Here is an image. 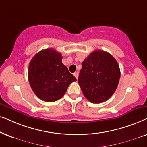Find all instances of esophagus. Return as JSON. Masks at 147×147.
<instances>
[{
    "mask_svg": "<svg viewBox=\"0 0 147 147\" xmlns=\"http://www.w3.org/2000/svg\"><path fill=\"white\" fill-rule=\"evenodd\" d=\"M74 76L76 77V79H78V77H79V73H78V72H76L74 73Z\"/></svg>",
    "mask_w": 147,
    "mask_h": 147,
    "instance_id": "1",
    "label": "esophagus"
}]
</instances>
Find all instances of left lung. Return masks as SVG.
Listing matches in <instances>:
<instances>
[{"instance_id":"left-lung-1","label":"left lung","mask_w":147,"mask_h":147,"mask_svg":"<svg viewBox=\"0 0 147 147\" xmlns=\"http://www.w3.org/2000/svg\"><path fill=\"white\" fill-rule=\"evenodd\" d=\"M120 78V67L116 60L108 52L95 50L82 62L78 82L87 99L93 103H99L111 97Z\"/></svg>"}]
</instances>
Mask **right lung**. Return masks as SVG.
<instances>
[{"label":"right lung","instance_id":"obj_1","mask_svg":"<svg viewBox=\"0 0 147 147\" xmlns=\"http://www.w3.org/2000/svg\"><path fill=\"white\" fill-rule=\"evenodd\" d=\"M62 54L52 48L37 53L29 65L28 79L36 96L54 102L65 94L68 85L77 79L62 62Z\"/></svg>","mask_w":147,"mask_h":147}]
</instances>
